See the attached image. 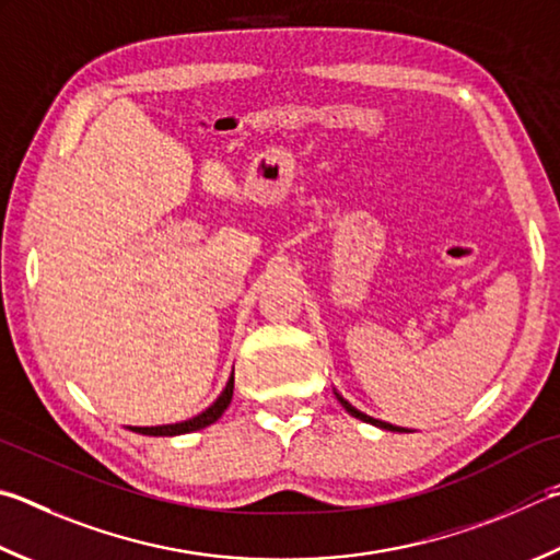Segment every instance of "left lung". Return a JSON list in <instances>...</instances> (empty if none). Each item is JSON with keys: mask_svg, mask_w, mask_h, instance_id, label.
I'll list each match as a JSON object with an SVG mask.
<instances>
[{"mask_svg": "<svg viewBox=\"0 0 560 560\" xmlns=\"http://www.w3.org/2000/svg\"><path fill=\"white\" fill-rule=\"evenodd\" d=\"M335 392V389H332ZM335 396H338V401L342 404V409L348 411L350 416H354V419H360V421H364V423H372V425H377V429H384V431H396V433H411L409 429H401V425H392V423H386V421H380V419H374V416H368L364 411H360V409H354V406L345 399L342 394H338L335 392Z\"/></svg>", "mask_w": 560, "mask_h": 560, "instance_id": "8db88e82", "label": "left lung"}]
</instances>
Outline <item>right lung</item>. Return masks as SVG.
I'll return each instance as SVG.
<instances>
[{
    "label": "right lung",
    "mask_w": 560,
    "mask_h": 560,
    "mask_svg": "<svg viewBox=\"0 0 560 560\" xmlns=\"http://www.w3.org/2000/svg\"><path fill=\"white\" fill-rule=\"evenodd\" d=\"M232 389H235V370H232L225 389L220 392L218 399L212 401L206 411L192 416V419L178 421V423H164V425H127V429L135 431V433H141V435H183V433L200 431V429H206V425L215 423L220 416L225 413V409L232 401Z\"/></svg>",
    "instance_id": "add662e5"
}]
</instances>
